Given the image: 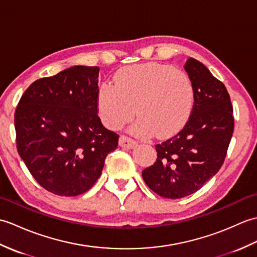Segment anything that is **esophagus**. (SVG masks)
Returning a JSON list of instances; mask_svg holds the SVG:
<instances>
[{
  "mask_svg": "<svg viewBox=\"0 0 257 257\" xmlns=\"http://www.w3.org/2000/svg\"><path fill=\"white\" fill-rule=\"evenodd\" d=\"M118 145L121 147H124V148H134L136 145H138V143H136L134 140L128 138V136L122 135V136H119Z\"/></svg>",
  "mask_w": 257,
  "mask_h": 257,
  "instance_id": "1",
  "label": "esophagus"
}]
</instances>
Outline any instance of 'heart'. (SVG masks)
Returning a JSON list of instances; mask_svg holds the SVG:
<instances>
[{
    "instance_id": "b5f03b06",
    "label": "heart",
    "mask_w": 257,
    "mask_h": 257,
    "mask_svg": "<svg viewBox=\"0 0 257 257\" xmlns=\"http://www.w3.org/2000/svg\"><path fill=\"white\" fill-rule=\"evenodd\" d=\"M195 102V87L187 72L173 66L147 62L119 69L113 84H102L98 112L106 127L119 130L136 114L131 131L139 136L153 133L169 138L184 126Z\"/></svg>"
}]
</instances>
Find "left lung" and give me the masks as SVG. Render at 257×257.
<instances>
[{
  "mask_svg": "<svg viewBox=\"0 0 257 257\" xmlns=\"http://www.w3.org/2000/svg\"><path fill=\"white\" fill-rule=\"evenodd\" d=\"M185 69L195 87L190 116L180 132L155 145L156 162L142 172L145 184L168 199L191 195L219 172L234 130L225 85L193 58Z\"/></svg>",
  "mask_w": 257,
  "mask_h": 257,
  "instance_id": "8db88e82",
  "label": "left lung"
}]
</instances>
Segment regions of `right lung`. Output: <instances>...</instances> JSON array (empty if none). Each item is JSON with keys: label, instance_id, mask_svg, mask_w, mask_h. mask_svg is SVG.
Masks as SVG:
<instances>
[{"label": "right lung", "instance_id": "add662e5", "mask_svg": "<svg viewBox=\"0 0 257 257\" xmlns=\"http://www.w3.org/2000/svg\"><path fill=\"white\" fill-rule=\"evenodd\" d=\"M98 67L73 66L38 79L16 107V147L35 180L54 195L88 191L118 135L98 116Z\"/></svg>", "mask_w": 257, "mask_h": 257}]
</instances>
